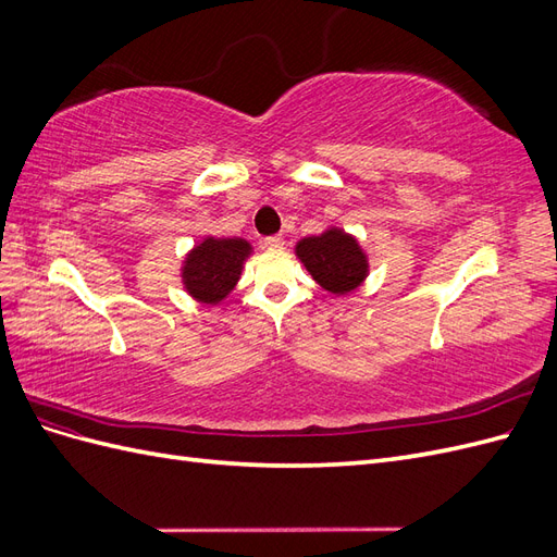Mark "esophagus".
Listing matches in <instances>:
<instances>
[{
	"instance_id": "1",
	"label": "esophagus",
	"mask_w": 557,
	"mask_h": 557,
	"mask_svg": "<svg viewBox=\"0 0 557 557\" xmlns=\"http://www.w3.org/2000/svg\"><path fill=\"white\" fill-rule=\"evenodd\" d=\"M262 246H264L267 250H281V248L285 246V242H283V237H278V234H274V237H267V239L262 242Z\"/></svg>"
}]
</instances>
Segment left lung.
I'll return each instance as SVG.
<instances>
[{
    "mask_svg": "<svg viewBox=\"0 0 557 557\" xmlns=\"http://www.w3.org/2000/svg\"><path fill=\"white\" fill-rule=\"evenodd\" d=\"M295 256L320 288L332 295H348L364 283L369 258L352 234L327 227L318 237H305L295 246Z\"/></svg>",
    "mask_w": 557,
    "mask_h": 557,
    "instance_id": "left-lung-1",
    "label": "left lung"
}]
</instances>
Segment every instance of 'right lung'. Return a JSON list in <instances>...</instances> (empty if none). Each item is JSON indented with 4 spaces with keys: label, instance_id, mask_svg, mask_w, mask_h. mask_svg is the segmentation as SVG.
<instances>
[{
    "label": "right lung",
    "instance_id": "add662e5",
    "mask_svg": "<svg viewBox=\"0 0 557 557\" xmlns=\"http://www.w3.org/2000/svg\"><path fill=\"white\" fill-rule=\"evenodd\" d=\"M250 244L242 237H205L185 256L181 283L199 305H221L242 278Z\"/></svg>",
    "mask_w": 557,
    "mask_h": 557
}]
</instances>
